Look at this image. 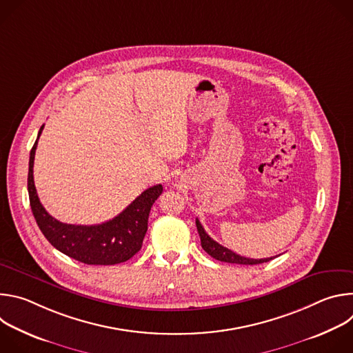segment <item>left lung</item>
<instances>
[{"label":"left lung","instance_id":"obj_1","mask_svg":"<svg viewBox=\"0 0 353 353\" xmlns=\"http://www.w3.org/2000/svg\"><path fill=\"white\" fill-rule=\"evenodd\" d=\"M195 225H196V230H198V234L201 239V245H203V248L211 257H214L218 261L230 263V264H243V265H256V264H263V263H268L270 260H272V257L271 259H260V260L241 257V256L233 253L232 250L216 243L214 239H211L198 219H195Z\"/></svg>","mask_w":353,"mask_h":353}]
</instances>
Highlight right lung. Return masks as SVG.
I'll list each match as a JSON object with an SVG mask.
<instances>
[{
  "label": "right lung",
  "mask_w": 353,
  "mask_h": 353,
  "mask_svg": "<svg viewBox=\"0 0 353 353\" xmlns=\"http://www.w3.org/2000/svg\"><path fill=\"white\" fill-rule=\"evenodd\" d=\"M44 125L40 127L37 139ZM37 139L30 150L28 191L36 223L44 237L63 254L88 265H114L130 260L142 247L148 230L150 208L162 194V184L146 188L113 219L100 225H68L54 219L40 204L34 181L33 162Z\"/></svg>",
  "instance_id": "right-lung-1"
}]
</instances>
